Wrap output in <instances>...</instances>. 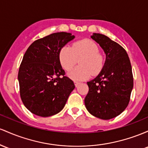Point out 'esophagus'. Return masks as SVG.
Masks as SVG:
<instances>
[{"label":"esophagus","instance_id":"obj_1","mask_svg":"<svg viewBox=\"0 0 148 148\" xmlns=\"http://www.w3.org/2000/svg\"><path fill=\"white\" fill-rule=\"evenodd\" d=\"M74 83H75V86L76 87H77V86H78L79 84H80V82H76V81H75V82H74Z\"/></svg>","mask_w":148,"mask_h":148}]
</instances>
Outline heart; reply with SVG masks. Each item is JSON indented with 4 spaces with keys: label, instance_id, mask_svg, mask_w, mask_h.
Instances as JSON below:
<instances>
[{
    "label": "heart",
    "instance_id": "heart-1",
    "mask_svg": "<svg viewBox=\"0 0 148 148\" xmlns=\"http://www.w3.org/2000/svg\"><path fill=\"white\" fill-rule=\"evenodd\" d=\"M99 52V47L90 40H82L75 42L72 47L64 46L61 49L59 59L61 66L70 71L75 65L77 59L79 66L73 69L68 74L74 81L85 80L101 72L103 66V58Z\"/></svg>",
    "mask_w": 148,
    "mask_h": 148
}]
</instances>
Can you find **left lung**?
<instances>
[{"label": "left lung", "mask_w": 148, "mask_h": 148, "mask_svg": "<svg viewBox=\"0 0 148 148\" xmlns=\"http://www.w3.org/2000/svg\"><path fill=\"white\" fill-rule=\"evenodd\" d=\"M103 49L106 58L100 73L87 82L84 99L87 110L94 117L110 119L127 107L134 86L132 65L125 49L105 35L91 36Z\"/></svg>", "instance_id": "left-lung-1"}]
</instances>
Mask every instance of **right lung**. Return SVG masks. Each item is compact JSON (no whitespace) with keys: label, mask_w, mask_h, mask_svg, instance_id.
<instances>
[{"label":"right lung","mask_w":148,"mask_h":148,"mask_svg":"<svg viewBox=\"0 0 148 148\" xmlns=\"http://www.w3.org/2000/svg\"><path fill=\"white\" fill-rule=\"evenodd\" d=\"M70 33L59 32L34 41L23 56L18 73L21 101L40 117L59 113L75 84L65 75L59 59L61 49L73 40Z\"/></svg>","instance_id":"add662e5"}]
</instances>
